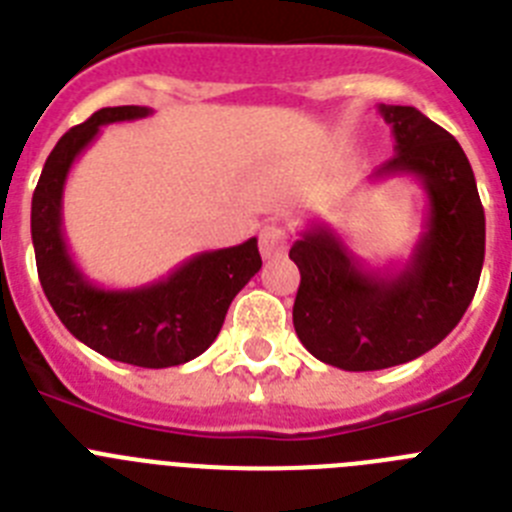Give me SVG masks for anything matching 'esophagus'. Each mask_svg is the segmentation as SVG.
Wrapping results in <instances>:
<instances>
[{"label": "esophagus", "instance_id": "1", "mask_svg": "<svg viewBox=\"0 0 512 512\" xmlns=\"http://www.w3.org/2000/svg\"><path fill=\"white\" fill-rule=\"evenodd\" d=\"M259 246L264 259H282L289 248L287 230L279 228V225H266L259 235Z\"/></svg>", "mask_w": 512, "mask_h": 512}]
</instances>
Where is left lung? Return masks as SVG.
Segmentation results:
<instances>
[{
    "instance_id": "obj_1",
    "label": "left lung",
    "mask_w": 512,
    "mask_h": 512,
    "mask_svg": "<svg viewBox=\"0 0 512 512\" xmlns=\"http://www.w3.org/2000/svg\"><path fill=\"white\" fill-rule=\"evenodd\" d=\"M395 156L374 179L410 174L428 194V223L402 269H366L341 235L312 223L289 248L300 269L292 320L315 359L346 372L405 364L449 336L485 264V210L456 138L415 107L379 104Z\"/></svg>"
}]
</instances>
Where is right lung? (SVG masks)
<instances>
[{"label": "right lung", "mask_w": 512, "mask_h": 512, "mask_svg": "<svg viewBox=\"0 0 512 512\" xmlns=\"http://www.w3.org/2000/svg\"><path fill=\"white\" fill-rule=\"evenodd\" d=\"M146 115L151 110L138 104L104 107L63 135L35 187L30 230L40 284L61 323L107 359L164 369L205 354L223 328L233 297L261 269V256L256 238H248L241 246L197 253L146 287L102 289L84 277L61 228L66 176L102 125Z\"/></svg>", "instance_id": "1"}]
</instances>
